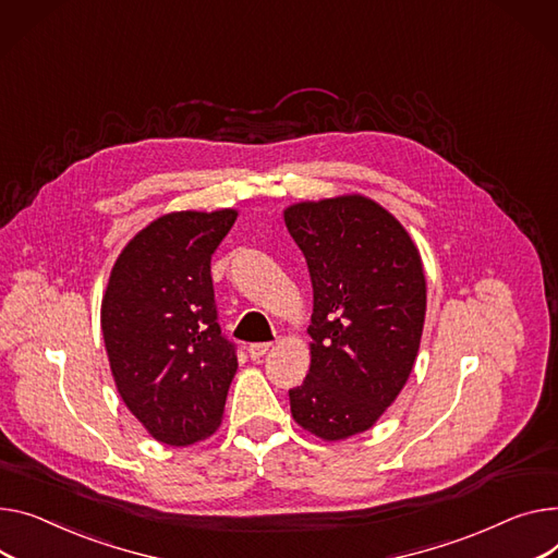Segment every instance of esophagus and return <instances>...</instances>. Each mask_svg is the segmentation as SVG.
<instances>
[{
	"label": "esophagus",
	"instance_id": "obj_1",
	"mask_svg": "<svg viewBox=\"0 0 558 558\" xmlns=\"http://www.w3.org/2000/svg\"><path fill=\"white\" fill-rule=\"evenodd\" d=\"M269 348H271V343H251V345H248V356H251L253 361H259V359H263V356L269 352Z\"/></svg>",
	"mask_w": 558,
	"mask_h": 558
}]
</instances>
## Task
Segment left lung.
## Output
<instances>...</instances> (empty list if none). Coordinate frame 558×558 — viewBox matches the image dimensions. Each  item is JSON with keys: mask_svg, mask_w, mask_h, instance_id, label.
I'll use <instances>...</instances> for the list:
<instances>
[{"mask_svg": "<svg viewBox=\"0 0 558 558\" xmlns=\"http://www.w3.org/2000/svg\"><path fill=\"white\" fill-rule=\"evenodd\" d=\"M284 225L314 289L312 365L289 390L291 415L327 441L345 439L373 426L411 375L426 314L422 257L361 195L289 206Z\"/></svg>", "mask_w": 558, "mask_h": 558, "instance_id": "obj_1", "label": "left lung"}]
</instances>
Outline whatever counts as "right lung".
<instances>
[{"mask_svg":"<svg viewBox=\"0 0 558 558\" xmlns=\"http://www.w3.org/2000/svg\"><path fill=\"white\" fill-rule=\"evenodd\" d=\"M238 213L155 219L119 255L100 307L111 375L155 439L189 447L221 422L238 369L217 323L210 257Z\"/></svg>","mask_w":558,"mask_h":558,"instance_id":"obj_1","label":"right lung"}]
</instances>
